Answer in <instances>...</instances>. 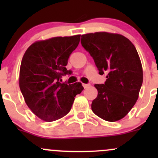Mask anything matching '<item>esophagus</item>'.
<instances>
[{"label":"esophagus","mask_w":158,"mask_h":158,"mask_svg":"<svg viewBox=\"0 0 158 158\" xmlns=\"http://www.w3.org/2000/svg\"><path fill=\"white\" fill-rule=\"evenodd\" d=\"M82 86L84 87V88H88V87L90 86V84H85V83H82Z\"/></svg>","instance_id":"esophagus-1"}]
</instances>
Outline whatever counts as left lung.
<instances>
[{
    "mask_svg": "<svg viewBox=\"0 0 158 158\" xmlns=\"http://www.w3.org/2000/svg\"><path fill=\"white\" fill-rule=\"evenodd\" d=\"M81 44L95 61L98 73H107L105 84H95L98 95L92 110L108 122L121 120L128 114L139 96L143 69L137 49L118 33L95 32L82 35Z\"/></svg>",
    "mask_w": 158,
    "mask_h": 158,
    "instance_id": "left-lung-1",
    "label": "left lung"
}]
</instances>
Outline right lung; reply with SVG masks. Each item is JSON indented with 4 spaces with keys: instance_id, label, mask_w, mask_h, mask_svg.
<instances>
[{
    "instance_id": "add662e5",
    "label": "right lung",
    "mask_w": 158,
    "mask_h": 158,
    "mask_svg": "<svg viewBox=\"0 0 158 158\" xmlns=\"http://www.w3.org/2000/svg\"><path fill=\"white\" fill-rule=\"evenodd\" d=\"M80 36L36 41L23 55L19 86L29 109L42 120L53 122L67 114L76 95L83 90L81 82L67 85L60 82L63 75L71 73L65 66Z\"/></svg>"
}]
</instances>
